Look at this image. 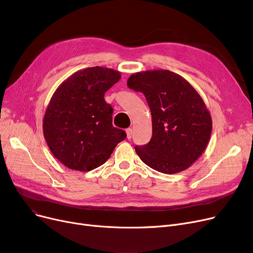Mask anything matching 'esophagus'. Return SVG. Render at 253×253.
I'll use <instances>...</instances> for the list:
<instances>
[{
  "label": "esophagus",
  "instance_id": "1",
  "mask_svg": "<svg viewBox=\"0 0 253 253\" xmlns=\"http://www.w3.org/2000/svg\"><path fill=\"white\" fill-rule=\"evenodd\" d=\"M126 137H127V139H131L132 138V137H133V128L128 127L126 129Z\"/></svg>",
  "mask_w": 253,
  "mask_h": 253
}]
</instances>
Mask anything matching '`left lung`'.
<instances>
[{
	"mask_svg": "<svg viewBox=\"0 0 253 253\" xmlns=\"http://www.w3.org/2000/svg\"><path fill=\"white\" fill-rule=\"evenodd\" d=\"M126 84L144 94L152 115V138L135 147L137 155L165 174L188 169L206 150L212 131L210 112L198 91L167 70L135 73Z\"/></svg>",
	"mask_w": 253,
	"mask_h": 253,
	"instance_id": "1",
	"label": "left lung"
}]
</instances>
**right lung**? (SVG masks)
I'll return each instance as SVG.
<instances>
[{
  "label": "right lung",
  "instance_id": "right-lung-1",
  "mask_svg": "<svg viewBox=\"0 0 253 253\" xmlns=\"http://www.w3.org/2000/svg\"><path fill=\"white\" fill-rule=\"evenodd\" d=\"M121 78L108 67L74 73L53 93L43 118V135L52 155L68 169L90 171L103 165L126 134L112 124L104 93Z\"/></svg>",
  "mask_w": 253,
  "mask_h": 253
}]
</instances>
